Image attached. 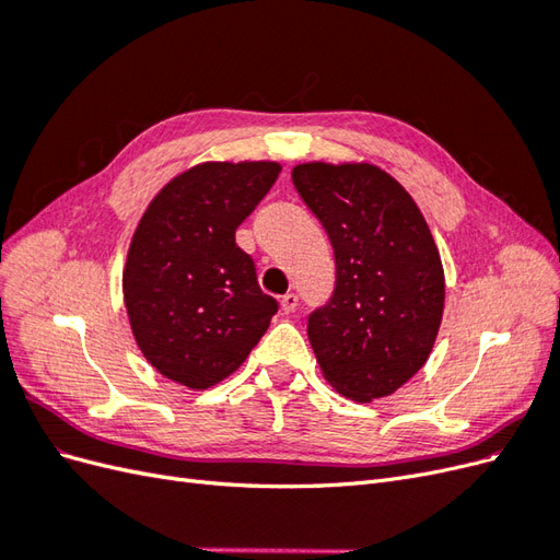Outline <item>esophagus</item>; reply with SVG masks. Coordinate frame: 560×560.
Returning <instances> with one entry per match:
<instances>
[{
	"label": "esophagus",
	"mask_w": 560,
	"mask_h": 560,
	"mask_svg": "<svg viewBox=\"0 0 560 560\" xmlns=\"http://www.w3.org/2000/svg\"><path fill=\"white\" fill-rule=\"evenodd\" d=\"M296 306H299V296H296V294H284V296H282V301H280V308H282V313H284V315L294 313V311H296Z\"/></svg>",
	"instance_id": "obj_1"
}]
</instances>
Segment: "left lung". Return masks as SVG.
<instances>
[{"mask_svg": "<svg viewBox=\"0 0 560 560\" xmlns=\"http://www.w3.org/2000/svg\"><path fill=\"white\" fill-rule=\"evenodd\" d=\"M336 259L327 306L308 317L317 364L360 404L393 395L428 362L444 315V266L409 191L378 165H294Z\"/></svg>", "mask_w": 560, "mask_h": 560, "instance_id": "1", "label": "left lung"}]
</instances>
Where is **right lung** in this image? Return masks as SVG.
Instances as JSON below:
<instances>
[{"mask_svg":"<svg viewBox=\"0 0 560 560\" xmlns=\"http://www.w3.org/2000/svg\"><path fill=\"white\" fill-rule=\"evenodd\" d=\"M280 171L276 161L198 163L147 206L128 247L124 301L138 348L165 378L191 389L222 383L278 313L235 229Z\"/></svg>","mask_w":560,"mask_h":560,"instance_id":"obj_1","label":"right lung"}]
</instances>
